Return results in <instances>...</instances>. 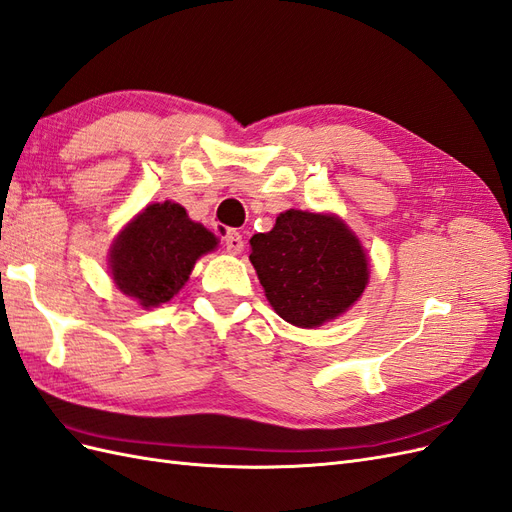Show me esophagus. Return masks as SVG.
Segmentation results:
<instances>
[{"mask_svg":"<svg viewBox=\"0 0 512 512\" xmlns=\"http://www.w3.org/2000/svg\"><path fill=\"white\" fill-rule=\"evenodd\" d=\"M224 245H226V252L228 254H241L243 252V237L239 235L237 230H228L226 237H224Z\"/></svg>","mask_w":512,"mask_h":512,"instance_id":"1","label":"esophagus"}]
</instances>
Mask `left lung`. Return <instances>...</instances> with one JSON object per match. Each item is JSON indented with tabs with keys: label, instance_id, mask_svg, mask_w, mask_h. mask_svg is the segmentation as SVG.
I'll return each mask as SVG.
<instances>
[{
	"label": "left lung",
	"instance_id": "8db88e82",
	"mask_svg": "<svg viewBox=\"0 0 512 512\" xmlns=\"http://www.w3.org/2000/svg\"><path fill=\"white\" fill-rule=\"evenodd\" d=\"M250 245L271 307L294 327L316 329L342 316L369 282L361 241L333 213L288 209Z\"/></svg>",
	"mask_w": 512,
	"mask_h": 512
}]
</instances>
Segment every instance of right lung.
<instances>
[{
    "label": "right lung",
    "mask_w": 512,
    "mask_h": 512,
    "mask_svg": "<svg viewBox=\"0 0 512 512\" xmlns=\"http://www.w3.org/2000/svg\"><path fill=\"white\" fill-rule=\"evenodd\" d=\"M215 247L218 237L192 222L181 205H147L111 247L113 282L145 309L158 307L175 297L196 260Z\"/></svg>",
    "instance_id": "right-lung-1"
}]
</instances>
